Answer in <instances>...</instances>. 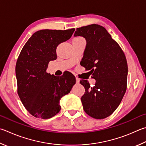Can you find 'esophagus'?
Here are the masks:
<instances>
[{
	"label": "esophagus",
	"mask_w": 146,
	"mask_h": 146,
	"mask_svg": "<svg viewBox=\"0 0 146 146\" xmlns=\"http://www.w3.org/2000/svg\"><path fill=\"white\" fill-rule=\"evenodd\" d=\"M76 84H79V82H80V79H79L78 77H76Z\"/></svg>",
	"instance_id": "1"
}]
</instances>
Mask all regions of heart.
<instances>
[{
  "mask_svg": "<svg viewBox=\"0 0 146 146\" xmlns=\"http://www.w3.org/2000/svg\"><path fill=\"white\" fill-rule=\"evenodd\" d=\"M81 38H80V37H77V38H76L75 39H81Z\"/></svg>",
  "mask_w": 146,
  "mask_h": 146,
  "instance_id": "1",
  "label": "heart"
}]
</instances>
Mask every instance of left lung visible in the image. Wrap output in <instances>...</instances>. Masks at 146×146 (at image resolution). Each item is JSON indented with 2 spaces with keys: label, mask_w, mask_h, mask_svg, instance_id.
<instances>
[{
  "label": "left lung",
  "mask_w": 146,
  "mask_h": 146,
  "mask_svg": "<svg viewBox=\"0 0 146 146\" xmlns=\"http://www.w3.org/2000/svg\"><path fill=\"white\" fill-rule=\"evenodd\" d=\"M74 36H83L86 47L82 66L91 70L94 87L81 80L85 93L81 98L87 114L97 119L108 117L116 110L125 94L128 64L123 50L106 29L98 24L76 29Z\"/></svg>",
  "instance_id": "8db88e82"
}]
</instances>
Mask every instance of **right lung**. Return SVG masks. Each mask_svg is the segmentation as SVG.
<instances>
[{"instance_id":"right-lung-1","label":"right lung","mask_w":146,"mask_h":146,"mask_svg":"<svg viewBox=\"0 0 146 146\" xmlns=\"http://www.w3.org/2000/svg\"><path fill=\"white\" fill-rule=\"evenodd\" d=\"M74 31H38L21 50L15 68L17 92L23 106L35 117L46 119L59 113L60 100L75 84L70 72L60 77L46 72L49 62L57 59V46L70 39Z\"/></svg>"}]
</instances>
